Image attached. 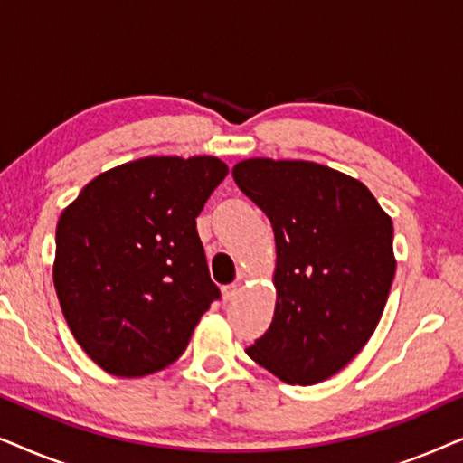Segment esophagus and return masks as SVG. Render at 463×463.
<instances>
[{"instance_id":"esophagus-1","label":"esophagus","mask_w":463,"mask_h":463,"mask_svg":"<svg viewBox=\"0 0 463 463\" xmlns=\"http://www.w3.org/2000/svg\"><path fill=\"white\" fill-rule=\"evenodd\" d=\"M236 295H238L236 284H227V287H223V299L225 301H233V299H236Z\"/></svg>"}]
</instances>
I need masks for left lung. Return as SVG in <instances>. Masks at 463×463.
Listing matches in <instances>:
<instances>
[{
	"label": "left lung",
	"mask_w": 463,
	"mask_h": 463,
	"mask_svg": "<svg viewBox=\"0 0 463 463\" xmlns=\"http://www.w3.org/2000/svg\"><path fill=\"white\" fill-rule=\"evenodd\" d=\"M232 175L276 238L274 320L246 354L287 383L325 382L382 318L396 271L392 219L363 183L316 162L250 157Z\"/></svg>",
	"instance_id": "8db88e82"
}]
</instances>
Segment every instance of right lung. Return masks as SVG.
Listing matches in <instances>:
<instances>
[{
  "label": "right lung",
  "mask_w": 463,
  "mask_h": 463,
  "mask_svg": "<svg viewBox=\"0 0 463 463\" xmlns=\"http://www.w3.org/2000/svg\"><path fill=\"white\" fill-rule=\"evenodd\" d=\"M225 175L213 156L141 157L99 175L62 211L54 288L100 369L143 377L185 352L221 297L195 217Z\"/></svg>",
  "instance_id": "right-lung-1"
}]
</instances>
